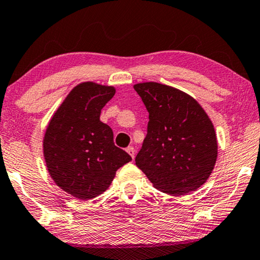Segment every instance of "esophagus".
Returning <instances> with one entry per match:
<instances>
[{
    "label": "esophagus",
    "instance_id": "esophagus-1",
    "mask_svg": "<svg viewBox=\"0 0 260 260\" xmlns=\"http://www.w3.org/2000/svg\"><path fill=\"white\" fill-rule=\"evenodd\" d=\"M126 151L128 152V154L131 155V157L134 159V157H135V149H134V147H132V146L127 147V148H126Z\"/></svg>",
    "mask_w": 260,
    "mask_h": 260
}]
</instances>
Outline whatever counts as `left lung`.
I'll use <instances>...</instances> for the list:
<instances>
[{
    "mask_svg": "<svg viewBox=\"0 0 260 260\" xmlns=\"http://www.w3.org/2000/svg\"><path fill=\"white\" fill-rule=\"evenodd\" d=\"M149 112L135 164L159 191L183 196L211 176L217 157L214 126L198 102L156 82L134 85Z\"/></svg>",
    "mask_w": 260,
    "mask_h": 260,
    "instance_id": "8db88e82",
    "label": "left lung"
}]
</instances>
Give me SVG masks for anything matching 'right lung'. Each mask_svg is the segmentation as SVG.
Returning a JSON list of instances; mask_svg holds the SVG:
<instances>
[{
	"instance_id": "right-lung-1",
	"label": "right lung",
	"mask_w": 260,
	"mask_h": 260,
	"mask_svg": "<svg viewBox=\"0 0 260 260\" xmlns=\"http://www.w3.org/2000/svg\"><path fill=\"white\" fill-rule=\"evenodd\" d=\"M113 86L84 82L74 88L53 115L44 138L48 172L57 186L77 199L102 194L115 171L132 160L114 146L101 111L114 96Z\"/></svg>"
}]
</instances>
